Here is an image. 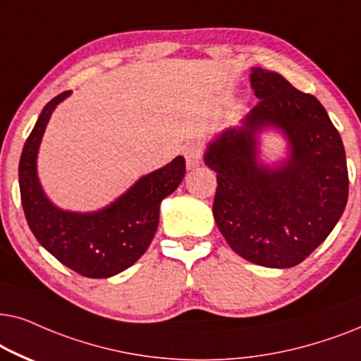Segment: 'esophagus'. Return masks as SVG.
Returning a JSON list of instances; mask_svg holds the SVG:
<instances>
[{
    "mask_svg": "<svg viewBox=\"0 0 361 361\" xmlns=\"http://www.w3.org/2000/svg\"><path fill=\"white\" fill-rule=\"evenodd\" d=\"M185 158H186V166L188 170H193V168L200 166L201 161H203V150L198 145H190L185 148Z\"/></svg>",
    "mask_w": 361,
    "mask_h": 361,
    "instance_id": "34e87169",
    "label": "esophagus"
}]
</instances>
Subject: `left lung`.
Returning <instances> with one entry per match:
<instances>
[{"label":"left lung","mask_w":361,"mask_h":361,"mask_svg":"<svg viewBox=\"0 0 361 361\" xmlns=\"http://www.w3.org/2000/svg\"><path fill=\"white\" fill-rule=\"evenodd\" d=\"M251 87L256 107L204 153L218 178L214 221L246 261L294 267L325 241L347 206L343 142L324 105L277 72L252 67ZM264 126L279 128L290 142V158L276 169L257 163Z\"/></svg>","instance_id":"1"}]
</instances>
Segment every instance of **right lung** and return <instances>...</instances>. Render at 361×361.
Returning <instances> with one entry per match:
<instances>
[{
	"label": "right lung",
	"instance_id": "obj_1",
	"mask_svg": "<svg viewBox=\"0 0 361 361\" xmlns=\"http://www.w3.org/2000/svg\"><path fill=\"white\" fill-rule=\"evenodd\" d=\"M66 90L47 102L24 143L19 160V191L30 229L46 251L84 277L105 279L135 264L158 228L160 203L183 180L186 165L176 157L142 176L127 193L94 213H72L52 204L41 188L36 158L46 125Z\"/></svg>",
	"mask_w": 361,
	"mask_h": 361
}]
</instances>
